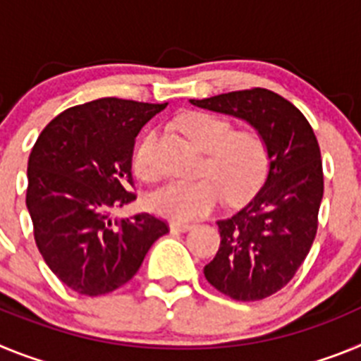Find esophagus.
Here are the masks:
<instances>
[{"label":"esophagus","mask_w":361,"mask_h":361,"mask_svg":"<svg viewBox=\"0 0 361 361\" xmlns=\"http://www.w3.org/2000/svg\"><path fill=\"white\" fill-rule=\"evenodd\" d=\"M171 231H188V229L193 228V224L191 222H180V220H175V222H171L170 224Z\"/></svg>","instance_id":"1"}]
</instances>
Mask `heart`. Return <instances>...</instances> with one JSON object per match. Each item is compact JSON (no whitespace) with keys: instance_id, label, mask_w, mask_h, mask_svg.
<instances>
[{"instance_id":"heart-1","label":"heart","mask_w":361,"mask_h":361,"mask_svg":"<svg viewBox=\"0 0 361 361\" xmlns=\"http://www.w3.org/2000/svg\"><path fill=\"white\" fill-rule=\"evenodd\" d=\"M184 135L208 153L204 177L195 183L171 180L153 191L148 206L155 213L173 220H191L208 215L226 193L231 202H240L262 186L269 168V152L262 135L253 130H237L229 119L209 111H188L178 119ZM157 135L146 133L133 152V171L146 183L157 180L155 159Z\"/></svg>"}]
</instances>
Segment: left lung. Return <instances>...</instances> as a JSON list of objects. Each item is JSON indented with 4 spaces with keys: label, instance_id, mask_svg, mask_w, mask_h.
I'll return each mask as SVG.
<instances>
[{
    "label": "left lung",
    "instance_id": "8db88e82",
    "mask_svg": "<svg viewBox=\"0 0 361 361\" xmlns=\"http://www.w3.org/2000/svg\"><path fill=\"white\" fill-rule=\"evenodd\" d=\"M195 106L247 121L269 152V173L240 212L220 219V247L204 267L216 291L238 302L275 295L293 280L317 237L324 170L304 114L266 88L191 99Z\"/></svg>",
    "mask_w": 361,
    "mask_h": 361
}]
</instances>
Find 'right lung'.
Returning <instances> with one entry per match:
<instances>
[{"mask_svg":"<svg viewBox=\"0 0 361 361\" xmlns=\"http://www.w3.org/2000/svg\"><path fill=\"white\" fill-rule=\"evenodd\" d=\"M168 103L103 97L54 117L28 157L27 208L34 240L66 288L99 296L133 279L146 253L170 231L152 213L111 220L137 199V133Z\"/></svg>","mask_w":361,"mask_h":361,"instance_id":"obj_1","label":"right lung"}]
</instances>
